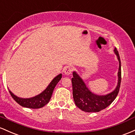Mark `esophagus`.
I'll return each mask as SVG.
<instances>
[{
    "label": "esophagus",
    "mask_w": 135,
    "mask_h": 135,
    "mask_svg": "<svg viewBox=\"0 0 135 135\" xmlns=\"http://www.w3.org/2000/svg\"><path fill=\"white\" fill-rule=\"evenodd\" d=\"M73 71V68L71 66H66V68L64 69V72L66 75H69L72 73Z\"/></svg>",
    "instance_id": "34e87169"
}]
</instances>
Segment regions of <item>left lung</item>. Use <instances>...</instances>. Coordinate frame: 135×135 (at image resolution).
<instances>
[{
    "instance_id": "1",
    "label": "left lung",
    "mask_w": 135,
    "mask_h": 135,
    "mask_svg": "<svg viewBox=\"0 0 135 135\" xmlns=\"http://www.w3.org/2000/svg\"><path fill=\"white\" fill-rule=\"evenodd\" d=\"M114 52L119 62L118 71L117 85L113 92L107 95L99 96L95 94L88 89L81 77L75 71L73 73V96L75 104L82 111L86 112H98L108 107L116 98L120 89L121 82V63L120 57L117 48Z\"/></svg>"
}]
</instances>
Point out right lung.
Masks as SVG:
<instances>
[{
	"label": "right lung",
	"mask_w": 135,
	"mask_h": 135,
	"mask_svg": "<svg viewBox=\"0 0 135 135\" xmlns=\"http://www.w3.org/2000/svg\"><path fill=\"white\" fill-rule=\"evenodd\" d=\"M61 78L62 74H59V75H57L53 79L50 84L48 85L47 88L44 91L39 94V95H37V96L31 98H19V97L15 96L14 94L12 93L9 90V91L11 96L15 99V101L22 107L32 109L40 108L46 105L50 100L54 88L55 87L56 85L60 81Z\"/></svg>",
	"instance_id": "add662e5"
}]
</instances>
